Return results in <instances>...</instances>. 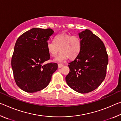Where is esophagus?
I'll list each match as a JSON object with an SVG mask.
<instances>
[{
    "mask_svg": "<svg viewBox=\"0 0 121 121\" xmlns=\"http://www.w3.org/2000/svg\"><path fill=\"white\" fill-rule=\"evenodd\" d=\"M63 66V65H62V64H61V63H59L58 64L59 68H61V67H62Z\"/></svg>",
    "mask_w": 121,
    "mask_h": 121,
    "instance_id": "obj_1",
    "label": "esophagus"
}]
</instances>
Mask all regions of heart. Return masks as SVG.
<instances>
[{
  "label": "heart",
  "instance_id": "1",
  "mask_svg": "<svg viewBox=\"0 0 121 121\" xmlns=\"http://www.w3.org/2000/svg\"><path fill=\"white\" fill-rule=\"evenodd\" d=\"M47 49L52 57H56L61 51V54L54 59L56 62H62L68 59L73 60L80 53L81 40L76 36L62 33L55 37L54 42L47 43Z\"/></svg>",
  "mask_w": 121,
  "mask_h": 121
}]
</instances>
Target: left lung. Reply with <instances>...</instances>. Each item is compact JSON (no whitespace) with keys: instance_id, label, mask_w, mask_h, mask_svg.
Returning a JSON list of instances; mask_svg holds the SVG:
<instances>
[{"instance_id":"8db88e82","label":"left lung","mask_w":121,"mask_h":121,"mask_svg":"<svg viewBox=\"0 0 121 121\" xmlns=\"http://www.w3.org/2000/svg\"><path fill=\"white\" fill-rule=\"evenodd\" d=\"M78 35L80 53L69 63L70 71L65 81L75 91L86 93L97 89L105 79L108 56L104 43L91 31L85 29Z\"/></svg>"}]
</instances>
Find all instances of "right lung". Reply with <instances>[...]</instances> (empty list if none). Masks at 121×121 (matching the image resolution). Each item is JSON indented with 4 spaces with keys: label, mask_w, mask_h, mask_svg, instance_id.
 <instances>
[{
    "label": "right lung",
    "mask_w": 121,
    "mask_h": 121,
    "mask_svg": "<svg viewBox=\"0 0 121 121\" xmlns=\"http://www.w3.org/2000/svg\"><path fill=\"white\" fill-rule=\"evenodd\" d=\"M53 33L52 29L32 28L16 40L12 68L16 84L24 91L34 93L44 89L58 69L56 63L44 64L50 59L47 43Z\"/></svg>",
    "instance_id": "1"
}]
</instances>
